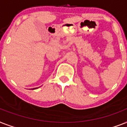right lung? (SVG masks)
I'll list each match as a JSON object with an SVG mask.
<instances>
[{
    "mask_svg": "<svg viewBox=\"0 0 127 127\" xmlns=\"http://www.w3.org/2000/svg\"><path fill=\"white\" fill-rule=\"evenodd\" d=\"M38 89V88H34V89Z\"/></svg>",
    "mask_w": 127,
    "mask_h": 127,
    "instance_id": "1",
    "label": "right lung"
}]
</instances>
